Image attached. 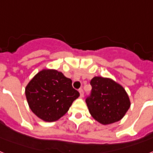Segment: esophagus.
<instances>
[{
  "label": "esophagus",
  "instance_id": "obj_1",
  "mask_svg": "<svg viewBox=\"0 0 153 153\" xmlns=\"http://www.w3.org/2000/svg\"><path fill=\"white\" fill-rule=\"evenodd\" d=\"M79 94H80V97H84V90L82 89V88H79Z\"/></svg>",
  "mask_w": 153,
  "mask_h": 153
}]
</instances>
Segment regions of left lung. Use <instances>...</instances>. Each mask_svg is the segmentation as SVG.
<instances>
[{"label": "left lung", "mask_w": 153, "mask_h": 153, "mask_svg": "<svg viewBox=\"0 0 153 153\" xmlns=\"http://www.w3.org/2000/svg\"><path fill=\"white\" fill-rule=\"evenodd\" d=\"M90 84L91 91L85 101L93 118L104 125L120 120L131 105L124 88L102 76H94Z\"/></svg>", "instance_id": "left-lung-1"}]
</instances>
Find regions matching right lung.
<instances>
[{"mask_svg": "<svg viewBox=\"0 0 153 153\" xmlns=\"http://www.w3.org/2000/svg\"><path fill=\"white\" fill-rule=\"evenodd\" d=\"M79 96V91L72 86L71 79L55 69L39 72L26 88L30 109L47 122L61 118Z\"/></svg>", "mask_w": 153, "mask_h": 153, "instance_id": "1", "label": "right lung"}]
</instances>
